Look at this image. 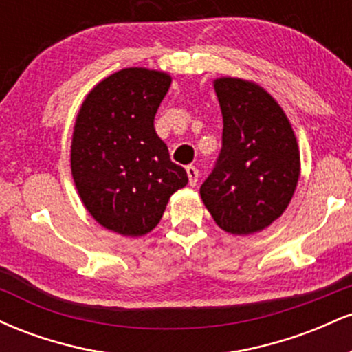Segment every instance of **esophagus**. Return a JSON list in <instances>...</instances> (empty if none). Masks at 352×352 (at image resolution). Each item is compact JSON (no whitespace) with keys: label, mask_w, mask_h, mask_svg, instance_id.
<instances>
[{"label":"esophagus","mask_w":352,"mask_h":352,"mask_svg":"<svg viewBox=\"0 0 352 352\" xmlns=\"http://www.w3.org/2000/svg\"><path fill=\"white\" fill-rule=\"evenodd\" d=\"M185 170H187V175H188V184L192 185V187H195L197 182H199V168L193 167V165H188Z\"/></svg>","instance_id":"1"}]
</instances>
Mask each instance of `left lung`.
<instances>
[{
    "mask_svg": "<svg viewBox=\"0 0 352 352\" xmlns=\"http://www.w3.org/2000/svg\"><path fill=\"white\" fill-rule=\"evenodd\" d=\"M215 92L223 116L221 151L200 195L218 227L250 235L288 207L300 179V151L288 117L263 87L221 78Z\"/></svg>",
    "mask_w": 352,
    "mask_h": 352,
    "instance_id": "1",
    "label": "left lung"
}]
</instances>
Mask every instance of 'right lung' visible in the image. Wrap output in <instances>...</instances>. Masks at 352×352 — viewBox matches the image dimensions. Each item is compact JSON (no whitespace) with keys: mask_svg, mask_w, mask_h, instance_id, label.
<instances>
[{"mask_svg":"<svg viewBox=\"0 0 352 352\" xmlns=\"http://www.w3.org/2000/svg\"><path fill=\"white\" fill-rule=\"evenodd\" d=\"M170 82L165 72L127 67L89 92L76 120L71 170L80 200L124 236L155 228L172 193L188 182L153 129Z\"/></svg>","mask_w":352,"mask_h":352,"instance_id":"right-lung-1","label":"right lung"}]
</instances>
